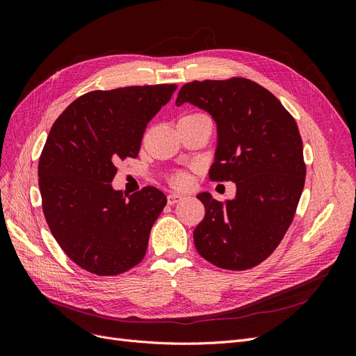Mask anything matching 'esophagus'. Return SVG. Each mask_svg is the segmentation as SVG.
I'll list each match as a JSON object with an SVG mask.
<instances>
[{"instance_id":"obj_1","label":"esophagus","mask_w":356,"mask_h":356,"mask_svg":"<svg viewBox=\"0 0 356 356\" xmlns=\"http://www.w3.org/2000/svg\"><path fill=\"white\" fill-rule=\"evenodd\" d=\"M182 199H184V196L177 195V193H170V195H168V203L169 204H175V203L181 202Z\"/></svg>"}]
</instances>
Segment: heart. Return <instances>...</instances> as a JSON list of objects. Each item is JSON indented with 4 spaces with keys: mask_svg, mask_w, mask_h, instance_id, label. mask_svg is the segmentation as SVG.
Here are the masks:
<instances>
[{
    "mask_svg": "<svg viewBox=\"0 0 356 356\" xmlns=\"http://www.w3.org/2000/svg\"><path fill=\"white\" fill-rule=\"evenodd\" d=\"M174 184H175V186H184V184H186V177L177 175V177L174 178Z\"/></svg>",
    "mask_w": 356,
    "mask_h": 356,
    "instance_id": "heart-1",
    "label": "heart"
}]
</instances>
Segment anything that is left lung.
Here are the masks:
<instances>
[{
  "label": "left lung",
  "mask_w": 356,
  "mask_h": 356,
  "mask_svg": "<svg viewBox=\"0 0 356 356\" xmlns=\"http://www.w3.org/2000/svg\"><path fill=\"white\" fill-rule=\"evenodd\" d=\"M191 104L217 124L212 179L236 182L234 199H197L204 218L193 232L197 252L229 270L261 263L293 222L305 187L303 143L297 123L275 95L246 79L191 81L177 106Z\"/></svg>",
  "instance_id": "left-lung-1"
}]
</instances>
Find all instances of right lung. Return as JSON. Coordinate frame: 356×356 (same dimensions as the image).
<instances>
[{"label":"right lung","instance_id":"right-lung-1","mask_svg":"<svg viewBox=\"0 0 356 356\" xmlns=\"http://www.w3.org/2000/svg\"><path fill=\"white\" fill-rule=\"evenodd\" d=\"M177 84L95 90L75 99L50 134L38 163L42 212L71 260L101 276L143 260L166 196L145 187L126 197L113 188L117 161L136 157L148 122Z\"/></svg>","mask_w":356,"mask_h":356}]
</instances>
